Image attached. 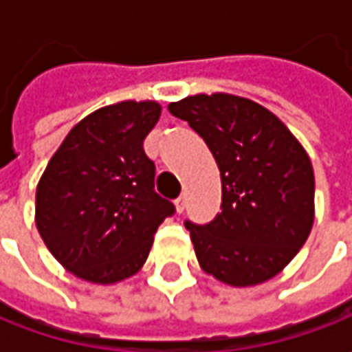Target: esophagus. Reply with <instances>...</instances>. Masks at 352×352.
Here are the masks:
<instances>
[{
	"label": "esophagus",
	"mask_w": 352,
	"mask_h": 352,
	"mask_svg": "<svg viewBox=\"0 0 352 352\" xmlns=\"http://www.w3.org/2000/svg\"><path fill=\"white\" fill-rule=\"evenodd\" d=\"M174 206H176V211H178V213H182L184 211V208H186V196H178L176 197V199H174Z\"/></svg>",
	"instance_id": "esophagus-1"
}]
</instances>
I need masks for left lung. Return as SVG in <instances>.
Instances as JSON below:
<instances>
[{
    "instance_id": "1",
    "label": "left lung",
    "mask_w": 352,
    "mask_h": 352,
    "mask_svg": "<svg viewBox=\"0 0 352 352\" xmlns=\"http://www.w3.org/2000/svg\"><path fill=\"white\" fill-rule=\"evenodd\" d=\"M168 111L206 141L221 172V213L206 225L186 221L199 266L229 286L276 276L314 225L304 146L266 107L229 94L190 96Z\"/></svg>"
}]
</instances>
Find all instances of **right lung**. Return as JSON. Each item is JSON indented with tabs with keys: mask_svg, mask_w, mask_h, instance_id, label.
Listing matches in <instances>:
<instances>
[{
	"mask_svg": "<svg viewBox=\"0 0 352 352\" xmlns=\"http://www.w3.org/2000/svg\"><path fill=\"white\" fill-rule=\"evenodd\" d=\"M160 117L156 102L102 107L76 125L36 186L34 221L58 263L94 284L141 268L174 204L155 192L142 141Z\"/></svg>",
	"mask_w": 352,
	"mask_h": 352,
	"instance_id": "add662e5",
	"label": "right lung"
}]
</instances>
